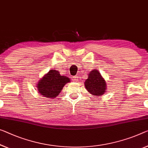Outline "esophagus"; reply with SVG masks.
Returning a JSON list of instances; mask_svg holds the SVG:
<instances>
[{
	"label": "esophagus",
	"mask_w": 148,
	"mask_h": 148,
	"mask_svg": "<svg viewBox=\"0 0 148 148\" xmlns=\"http://www.w3.org/2000/svg\"><path fill=\"white\" fill-rule=\"evenodd\" d=\"M73 80L75 81L79 80V78H78V77H77V76H74L73 77Z\"/></svg>",
	"instance_id": "obj_1"
}]
</instances>
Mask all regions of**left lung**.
Listing matches in <instances>:
<instances>
[{
	"label": "left lung",
	"instance_id": "obj_1",
	"mask_svg": "<svg viewBox=\"0 0 148 148\" xmlns=\"http://www.w3.org/2000/svg\"><path fill=\"white\" fill-rule=\"evenodd\" d=\"M85 88L90 94L101 96L106 90V83L99 71L94 69L88 74V77L85 82Z\"/></svg>",
	"mask_w": 148,
	"mask_h": 148
}]
</instances>
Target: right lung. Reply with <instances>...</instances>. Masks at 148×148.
Here are the masks:
<instances>
[{"mask_svg":"<svg viewBox=\"0 0 148 148\" xmlns=\"http://www.w3.org/2000/svg\"><path fill=\"white\" fill-rule=\"evenodd\" d=\"M70 79L62 76L56 70H50L38 83V89L42 96L47 98H55L60 94L63 87Z\"/></svg>","mask_w":148,"mask_h":148,"instance_id":"add662e5","label":"right lung"}]
</instances>
